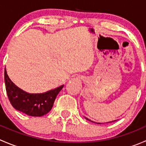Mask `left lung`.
<instances>
[{
	"instance_id": "8db88e82",
	"label": "left lung",
	"mask_w": 146,
	"mask_h": 146,
	"mask_svg": "<svg viewBox=\"0 0 146 146\" xmlns=\"http://www.w3.org/2000/svg\"><path fill=\"white\" fill-rule=\"evenodd\" d=\"M85 118L87 120H88V121H90V119H88V118H86V117H85ZM113 121H111V122H113ZM110 122H111V121H110ZM110 122H108V123H110ZM98 123V124H100V123Z\"/></svg>"
}]
</instances>
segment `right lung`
Wrapping results in <instances>:
<instances>
[{
    "mask_svg": "<svg viewBox=\"0 0 146 146\" xmlns=\"http://www.w3.org/2000/svg\"><path fill=\"white\" fill-rule=\"evenodd\" d=\"M5 89L8 99L15 110L32 117H42L51 110L56 98L64 85L40 94H29L16 86L4 73Z\"/></svg>",
    "mask_w": 146,
    "mask_h": 146,
    "instance_id": "add662e5",
    "label": "right lung"
}]
</instances>
